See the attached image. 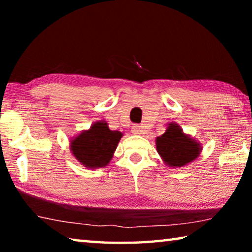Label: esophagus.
<instances>
[{
	"mask_svg": "<svg viewBox=\"0 0 252 252\" xmlns=\"http://www.w3.org/2000/svg\"><path fill=\"white\" fill-rule=\"evenodd\" d=\"M132 133L134 134H144V129L142 126H132Z\"/></svg>",
	"mask_w": 252,
	"mask_h": 252,
	"instance_id": "1",
	"label": "esophagus"
}]
</instances>
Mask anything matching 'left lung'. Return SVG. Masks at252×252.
I'll return each instance as SVG.
<instances>
[{
	"label": "left lung",
	"instance_id": "8db88e82",
	"mask_svg": "<svg viewBox=\"0 0 252 252\" xmlns=\"http://www.w3.org/2000/svg\"><path fill=\"white\" fill-rule=\"evenodd\" d=\"M157 151L164 164L170 168H181L193 162L202 151L198 140L183 132L176 122L168 123L163 134L156 138Z\"/></svg>",
	"mask_w": 252,
	"mask_h": 252
}]
</instances>
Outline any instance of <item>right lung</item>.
<instances>
[{"instance_id":"right-lung-1","label":"right lung","mask_w":252,"mask_h":252,"mask_svg":"<svg viewBox=\"0 0 252 252\" xmlns=\"http://www.w3.org/2000/svg\"><path fill=\"white\" fill-rule=\"evenodd\" d=\"M122 135L120 131L110 130L105 121H97L70 140V150L87 169L104 168L112 160Z\"/></svg>"}]
</instances>
